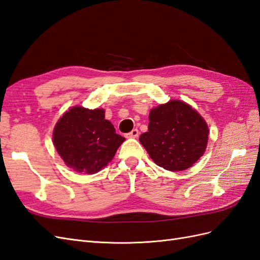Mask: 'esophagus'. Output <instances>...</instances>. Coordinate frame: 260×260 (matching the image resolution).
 <instances>
[{
    "mask_svg": "<svg viewBox=\"0 0 260 260\" xmlns=\"http://www.w3.org/2000/svg\"><path fill=\"white\" fill-rule=\"evenodd\" d=\"M139 137V130L138 129H133L131 132L127 133V138H138Z\"/></svg>",
    "mask_w": 260,
    "mask_h": 260,
    "instance_id": "1",
    "label": "esophagus"
}]
</instances>
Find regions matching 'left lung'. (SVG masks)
<instances>
[{
    "mask_svg": "<svg viewBox=\"0 0 260 260\" xmlns=\"http://www.w3.org/2000/svg\"><path fill=\"white\" fill-rule=\"evenodd\" d=\"M148 119V131L140 136V142L157 166L182 171L205 153L208 125L184 102L172 100L152 108Z\"/></svg>",
    "mask_w": 260,
    "mask_h": 260,
    "instance_id": "obj_1",
    "label": "left lung"
}]
</instances>
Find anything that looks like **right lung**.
I'll return each mask as SVG.
<instances>
[{
	"instance_id": "obj_1",
	"label": "right lung",
	"mask_w": 260,
	"mask_h": 260,
	"mask_svg": "<svg viewBox=\"0 0 260 260\" xmlns=\"http://www.w3.org/2000/svg\"><path fill=\"white\" fill-rule=\"evenodd\" d=\"M123 141L102 108L72 107L53 131L54 146L66 166L88 175L107 166Z\"/></svg>"
}]
</instances>
